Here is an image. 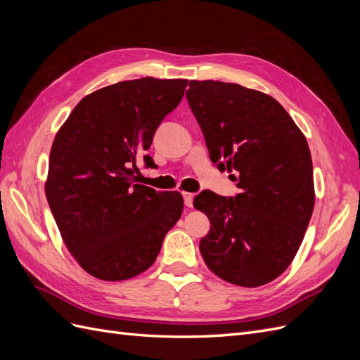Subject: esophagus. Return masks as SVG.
Listing matches in <instances>:
<instances>
[{
  "label": "esophagus",
  "mask_w": 360,
  "mask_h": 360,
  "mask_svg": "<svg viewBox=\"0 0 360 360\" xmlns=\"http://www.w3.org/2000/svg\"><path fill=\"white\" fill-rule=\"evenodd\" d=\"M183 198H184V204H186L188 207H192V202H193V193L183 192Z\"/></svg>",
  "instance_id": "esophagus-1"
}]
</instances>
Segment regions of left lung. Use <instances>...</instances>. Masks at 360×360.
I'll list each match as a JSON object with an SVG mask.
<instances>
[{
  "label": "left lung",
  "mask_w": 360,
  "mask_h": 360,
  "mask_svg": "<svg viewBox=\"0 0 360 360\" xmlns=\"http://www.w3.org/2000/svg\"><path fill=\"white\" fill-rule=\"evenodd\" d=\"M188 102L210 159L233 174L234 198L202 191L210 219L200 250L216 276L254 288L284 274L311 221L315 191L308 141L274 97L238 84L191 81Z\"/></svg>",
  "instance_id": "left-lung-1"
}]
</instances>
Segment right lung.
I'll use <instances>...</instances> for the list:
<instances>
[{"instance_id":"right-lung-1","label":"right lung","mask_w":360,"mask_h":360,"mask_svg":"<svg viewBox=\"0 0 360 360\" xmlns=\"http://www.w3.org/2000/svg\"><path fill=\"white\" fill-rule=\"evenodd\" d=\"M188 79L103 86L73 108L53 138L45 193L69 252L86 274L124 281L146 271L183 212L177 191L135 183L138 158L180 103Z\"/></svg>"}]
</instances>
